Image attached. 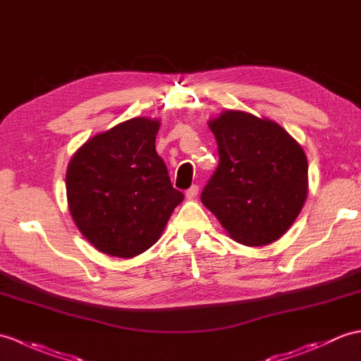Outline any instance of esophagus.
<instances>
[{"instance_id":"34e87169","label":"esophagus","mask_w":361,"mask_h":361,"mask_svg":"<svg viewBox=\"0 0 361 361\" xmlns=\"http://www.w3.org/2000/svg\"><path fill=\"white\" fill-rule=\"evenodd\" d=\"M197 195H198V186H197V184H194V186H190L186 190V198L188 200H194Z\"/></svg>"}]
</instances>
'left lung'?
I'll return each mask as SVG.
<instances>
[{
  "label": "left lung",
  "instance_id": "8db88e82",
  "mask_svg": "<svg viewBox=\"0 0 361 361\" xmlns=\"http://www.w3.org/2000/svg\"><path fill=\"white\" fill-rule=\"evenodd\" d=\"M220 163L201 192V203L231 238L266 246L286 233L307 197V158L272 120L224 111L209 121Z\"/></svg>",
  "mask_w": 361,
  "mask_h": 361
}]
</instances>
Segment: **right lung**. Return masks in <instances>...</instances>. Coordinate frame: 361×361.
<instances>
[{"label":"right lung","instance_id":"1","mask_svg":"<svg viewBox=\"0 0 361 361\" xmlns=\"http://www.w3.org/2000/svg\"><path fill=\"white\" fill-rule=\"evenodd\" d=\"M160 121L137 116L97 133L71 158L67 203L99 252L132 258L154 246L184 195L155 150Z\"/></svg>","mask_w":361,"mask_h":361}]
</instances>
